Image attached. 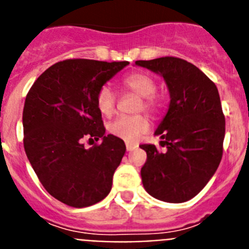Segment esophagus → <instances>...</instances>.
<instances>
[{
	"label": "esophagus",
	"mask_w": 249,
	"mask_h": 249,
	"mask_svg": "<svg viewBox=\"0 0 249 249\" xmlns=\"http://www.w3.org/2000/svg\"><path fill=\"white\" fill-rule=\"evenodd\" d=\"M137 148H138V144H134V142H126V150L127 151H131Z\"/></svg>",
	"instance_id": "obj_1"
}]
</instances>
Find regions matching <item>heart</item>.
<instances>
[{
    "instance_id": "heart-1",
    "label": "heart",
    "mask_w": 249,
    "mask_h": 249,
    "mask_svg": "<svg viewBox=\"0 0 249 249\" xmlns=\"http://www.w3.org/2000/svg\"><path fill=\"white\" fill-rule=\"evenodd\" d=\"M123 86L142 98L144 109L150 111L157 109L158 99L154 95L157 91V83L153 77L144 72H133L124 77ZM115 103L116 96L111 89L109 86H103L96 96V105L101 114L105 116L111 115L115 110ZM149 129H150V123L144 115L119 116L109 126V130L115 137L129 142L139 140L142 135L148 133Z\"/></svg>"
}]
</instances>
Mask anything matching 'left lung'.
Returning a JSON list of instances; mask_svg holds the SVG:
<instances>
[{"mask_svg":"<svg viewBox=\"0 0 249 249\" xmlns=\"http://www.w3.org/2000/svg\"><path fill=\"white\" fill-rule=\"evenodd\" d=\"M137 66L161 76L170 103L154 135V144H142L146 163L142 168L144 189L157 199L183 203L207 185L223 154L226 134L219 92L213 81L193 64L178 57L139 60Z\"/></svg>","mask_w":249,"mask_h":249,"instance_id":"left-lung-1","label":"left lung"}]
</instances>
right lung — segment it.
Segmentation results:
<instances>
[{
	"label": "right lung",
	"mask_w": 249,
	"mask_h": 249,
	"mask_svg": "<svg viewBox=\"0 0 249 249\" xmlns=\"http://www.w3.org/2000/svg\"><path fill=\"white\" fill-rule=\"evenodd\" d=\"M127 65L86 59L56 62L26 96L22 125L27 159L45 189L70 207L92 205L111 190L126 148L120 138L105 135L96 96ZM84 137L102 142L86 149Z\"/></svg>",
	"instance_id": "1"
}]
</instances>
